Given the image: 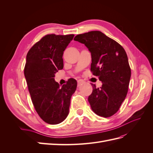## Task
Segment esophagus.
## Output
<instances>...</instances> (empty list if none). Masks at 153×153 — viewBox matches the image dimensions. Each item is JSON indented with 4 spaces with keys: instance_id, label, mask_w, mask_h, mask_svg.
I'll return each mask as SVG.
<instances>
[{
    "instance_id": "esophagus-1",
    "label": "esophagus",
    "mask_w": 153,
    "mask_h": 153,
    "mask_svg": "<svg viewBox=\"0 0 153 153\" xmlns=\"http://www.w3.org/2000/svg\"><path fill=\"white\" fill-rule=\"evenodd\" d=\"M77 82H78V87H79V86H81L82 85H83V84H85V81H84V80H83L82 79L78 80L77 81Z\"/></svg>"
}]
</instances>
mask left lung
<instances>
[{
    "instance_id": "obj_1",
    "label": "left lung",
    "mask_w": 153,
    "mask_h": 153,
    "mask_svg": "<svg viewBox=\"0 0 153 153\" xmlns=\"http://www.w3.org/2000/svg\"><path fill=\"white\" fill-rule=\"evenodd\" d=\"M74 40L84 44L91 53V71L103 83L92 85L88 98L91 107L99 116L108 117L119 110L126 98L131 69L127 54L121 45L100 31L76 36Z\"/></svg>"
}]
</instances>
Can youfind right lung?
<instances>
[{"instance_id": "1", "label": "right lung", "mask_w": 153, "mask_h": 153, "mask_svg": "<svg viewBox=\"0 0 153 153\" xmlns=\"http://www.w3.org/2000/svg\"><path fill=\"white\" fill-rule=\"evenodd\" d=\"M74 34H48L27 54L24 75L32 102L45 122L62 123L69 114L71 96L77 82L71 78L62 86L55 82V74L64 66L62 55Z\"/></svg>"}]
</instances>
